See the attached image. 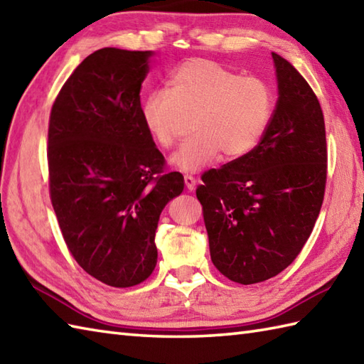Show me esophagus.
<instances>
[{
	"label": "esophagus",
	"mask_w": 364,
	"mask_h": 364,
	"mask_svg": "<svg viewBox=\"0 0 364 364\" xmlns=\"http://www.w3.org/2000/svg\"><path fill=\"white\" fill-rule=\"evenodd\" d=\"M184 184H186L188 191H196L197 180L192 175H184Z\"/></svg>",
	"instance_id": "esophagus-1"
}]
</instances>
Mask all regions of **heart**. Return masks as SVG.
<instances>
[{
	"label": "heart",
	"instance_id": "1",
	"mask_svg": "<svg viewBox=\"0 0 364 364\" xmlns=\"http://www.w3.org/2000/svg\"><path fill=\"white\" fill-rule=\"evenodd\" d=\"M272 106V92L262 80L194 58L170 72L167 90L156 89L144 97L141 119L161 149H172L192 115L194 133L172 162L197 172L220 153L233 159L253 150L269 125Z\"/></svg>",
	"mask_w": 364,
	"mask_h": 364
}]
</instances>
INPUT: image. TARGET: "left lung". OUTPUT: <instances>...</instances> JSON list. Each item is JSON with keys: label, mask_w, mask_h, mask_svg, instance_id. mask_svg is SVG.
I'll list each match as a JSON object with an SVG mask.
<instances>
[{"label": "left lung", "mask_w": 364, "mask_h": 364, "mask_svg": "<svg viewBox=\"0 0 364 364\" xmlns=\"http://www.w3.org/2000/svg\"><path fill=\"white\" fill-rule=\"evenodd\" d=\"M278 100L259 144L203 173L213 264L231 282L253 284L280 274L310 237L327 181L326 123L319 100L288 60L272 53Z\"/></svg>", "instance_id": "8db88e82"}]
</instances>
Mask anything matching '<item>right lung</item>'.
I'll return each instance as SVG.
<instances>
[{
    "label": "right lung",
    "mask_w": 364,
    "mask_h": 364,
    "mask_svg": "<svg viewBox=\"0 0 364 364\" xmlns=\"http://www.w3.org/2000/svg\"><path fill=\"white\" fill-rule=\"evenodd\" d=\"M151 56L119 48L89 54L50 114V197L64 241L89 275L114 288L151 275L161 211L184 188L180 172H166L141 119Z\"/></svg>",
    "instance_id": "right-lung-1"
}]
</instances>
